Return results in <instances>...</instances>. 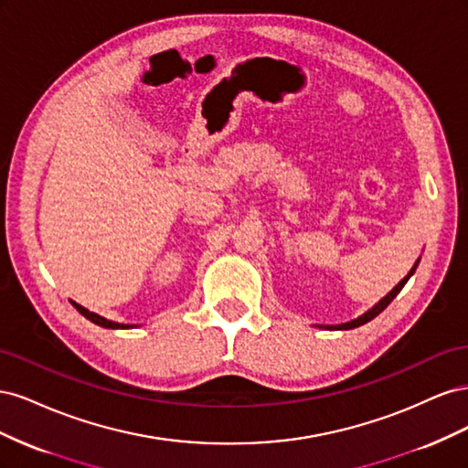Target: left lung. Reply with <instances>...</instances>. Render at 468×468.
Segmentation results:
<instances>
[{
  "mask_svg": "<svg viewBox=\"0 0 468 468\" xmlns=\"http://www.w3.org/2000/svg\"><path fill=\"white\" fill-rule=\"evenodd\" d=\"M418 263H420V260L416 261V265L412 267V269H410V273L399 282V285H396L387 296H385V299H382V301H378L371 310H367V313L363 314V316H359L357 320H351V322H347V324H339V325H325V328H330V330H351V328H357V325H363V324H367V322H369V320H373L375 316H378L380 313H382V310H385L390 303H392V299H394V296L396 294H399L400 291H402V287L406 285V281L410 279V277H412V273L416 271V267H418Z\"/></svg>",
  "mask_w": 468,
  "mask_h": 468,
  "instance_id": "left-lung-1",
  "label": "left lung"
}]
</instances>
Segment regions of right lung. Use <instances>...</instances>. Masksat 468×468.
<instances>
[{
	"label": "right lung",
	"instance_id": "add662e5",
	"mask_svg": "<svg viewBox=\"0 0 468 468\" xmlns=\"http://www.w3.org/2000/svg\"><path fill=\"white\" fill-rule=\"evenodd\" d=\"M72 304L76 306V310H78V313H80L81 316H86V318H88V320H91L93 324L101 325V328H111V330H129V328H133L131 324H119V322H111V320H105L103 316H99V314H95V313H90L88 308L80 306L78 303H72Z\"/></svg>",
	"mask_w": 468,
	"mask_h": 468
}]
</instances>
